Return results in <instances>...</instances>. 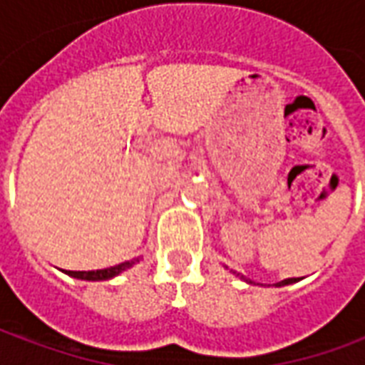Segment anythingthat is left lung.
Masks as SVG:
<instances>
[{
  "label": "left lung",
  "mask_w": 365,
  "mask_h": 365,
  "mask_svg": "<svg viewBox=\"0 0 365 365\" xmlns=\"http://www.w3.org/2000/svg\"><path fill=\"white\" fill-rule=\"evenodd\" d=\"M238 275H240V274H238ZM242 279H245V282H248L245 275H242ZM295 282H299L297 277H289V279H283V282L275 283V287H282V285H289V283H295ZM248 283H252V282H248Z\"/></svg>",
  "instance_id": "left-lung-1"
}]
</instances>
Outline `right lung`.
I'll use <instances>...</instances> for the list:
<instances>
[{"instance_id":"add662e5","label":"right lung","mask_w":365,"mask_h":365,"mask_svg":"<svg viewBox=\"0 0 365 365\" xmlns=\"http://www.w3.org/2000/svg\"><path fill=\"white\" fill-rule=\"evenodd\" d=\"M138 258L135 260H128L123 262V264H117V266H113V268H105V269H96V272H66L68 275H72L76 279H88V282H103V279H111L115 275H119L120 272H125V269L133 268Z\"/></svg>"}]
</instances>
